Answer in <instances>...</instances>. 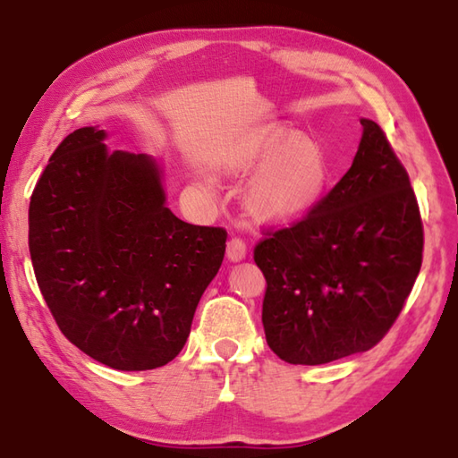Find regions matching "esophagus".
I'll use <instances>...</instances> for the list:
<instances>
[{"instance_id":"obj_1","label":"esophagus","mask_w":458,"mask_h":458,"mask_svg":"<svg viewBox=\"0 0 458 458\" xmlns=\"http://www.w3.org/2000/svg\"><path fill=\"white\" fill-rule=\"evenodd\" d=\"M226 256H228V260H232V262L242 260V258L246 256V242H244V240L238 238V236L230 238L228 248H226Z\"/></svg>"}]
</instances>
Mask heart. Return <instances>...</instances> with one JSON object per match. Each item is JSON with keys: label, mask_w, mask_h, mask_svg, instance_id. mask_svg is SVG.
<instances>
[{"label": "heart", "mask_w": 458, "mask_h": 458, "mask_svg": "<svg viewBox=\"0 0 458 458\" xmlns=\"http://www.w3.org/2000/svg\"><path fill=\"white\" fill-rule=\"evenodd\" d=\"M256 174L246 206L260 220H294L320 202L328 186V162L312 140L282 130L258 136L232 164L234 174Z\"/></svg>", "instance_id": "heart-1"}]
</instances>
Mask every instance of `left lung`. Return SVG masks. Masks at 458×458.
I'll list each match as a JSON object with an SVG mask.
<instances>
[{"mask_svg": "<svg viewBox=\"0 0 458 458\" xmlns=\"http://www.w3.org/2000/svg\"><path fill=\"white\" fill-rule=\"evenodd\" d=\"M338 184L301 220L264 230L254 262L266 278L262 324L290 364L370 351L404 309L425 232L409 174L377 122Z\"/></svg>", "mask_w": 458, "mask_h": 458, "instance_id": "8db88e82", "label": "left lung"}]
</instances>
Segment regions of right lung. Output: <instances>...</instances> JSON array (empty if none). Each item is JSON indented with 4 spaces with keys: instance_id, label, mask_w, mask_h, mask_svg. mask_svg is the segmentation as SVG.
Here are the masks:
<instances>
[{
    "instance_id": "add662e5",
    "label": "right lung",
    "mask_w": 458,
    "mask_h": 458,
    "mask_svg": "<svg viewBox=\"0 0 458 458\" xmlns=\"http://www.w3.org/2000/svg\"><path fill=\"white\" fill-rule=\"evenodd\" d=\"M104 130L55 148L30 202V254L62 335L118 370L164 367L184 348L228 232L165 208L149 157L107 152Z\"/></svg>"
}]
</instances>
